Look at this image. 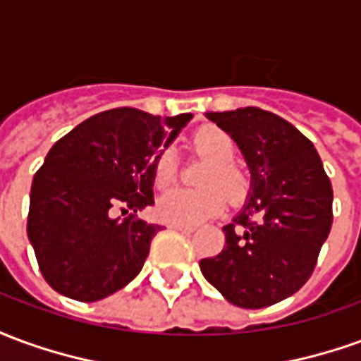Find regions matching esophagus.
Wrapping results in <instances>:
<instances>
[{"label": "esophagus", "mask_w": 361, "mask_h": 361, "mask_svg": "<svg viewBox=\"0 0 361 361\" xmlns=\"http://www.w3.org/2000/svg\"><path fill=\"white\" fill-rule=\"evenodd\" d=\"M168 228L180 230V232H193V230H195V226H183V224H168Z\"/></svg>", "instance_id": "esophagus-1"}]
</instances>
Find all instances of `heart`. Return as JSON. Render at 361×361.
Wrapping results in <instances>:
<instances>
[{
    "label": "heart",
    "mask_w": 361,
    "mask_h": 361,
    "mask_svg": "<svg viewBox=\"0 0 361 361\" xmlns=\"http://www.w3.org/2000/svg\"><path fill=\"white\" fill-rule=\"evenodd\" d=\"M193 147L197 152L212 160V166L207 170L201 189L173 188L160 195L157 203V212L160 220L168 224H183L195 226L199 222L212 219L226 209V195L240 203L250 193V178L243 170L232 164L235 157L234 139L219 127H201L193 137ZM157 188H168L176 180V158L172 150H162L154 160L152 168ZM222 187L227 191L224 194Z\"/></svg>",
    "instance_id": "heart-1"
}]
</instances>
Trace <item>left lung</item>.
Masks as SVG:
<instances>
[{
	"label": "left lung",
	"instance_id": "left-lung-1",
	"mask_svg": "<svg viewBox=\"0 0 361 361\" xmlns=\"http://www.w3.org/2000/svg\"><path fill=\"white\" fill-rule=\"evenodd\" d=\"M242 150L251 173L243 209L222 232L219 255L199 261L228 302L261 310L295 294L317 265L333 226V188L313 142L255 106L207 111Z\"/></svg>",
	"mask_w": 361,
	"mask_h": 361
}]
</instances>
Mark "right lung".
<instances>
[{
    "mask_svg": "<svg viewBox=\"0 0 361 361\" xmlns=\"http://www.w3.org/2000/svg\"><path fill=\"white\" fill-rule=\"evenodd\" d=\"M191 118L116 108L85 119L51 147L32 180L27 232L56 292L98 302L141 272L160 226L114 212L154 204V160Z\"/></svg>",
    "mask_w": 361,
    "mask_h": 361,
    "instance_id": "add662e5",
    "label": "right lung"
}]
</instances>
